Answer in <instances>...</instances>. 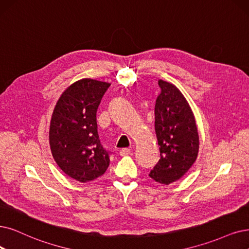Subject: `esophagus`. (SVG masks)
<instances>
[{
    "label": "esophagus",
    "instance_id": "34e87169",
    "mask_svg": "<svg viewBox=\"0 0 249 249\" xmlns=\"http://www.w3.org/2000/svg\"><path fill=\"white\" fill-rule=\"evenodd\" d=\"M131 152H132L131 149H128V148H123L119 150V154H121L122 156H126L128 154H131Z\"/></svg>",
    "mask_w": 249,
    "mask_h": 249
}]
</instances>
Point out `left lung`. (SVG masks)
<instances>
[{
    "mask_svg": "<svg viewBox=\"0 0 249 249\" xmlns=\"http://www.w3.org/2000/svg\"><path fill=\"white\" fill-rule=\"evenodd\" d=\"M161 93L155 104V132L160 159L149 174L159 184L177 182L191 168L199 151V136L192 109L182 92L159 79Z\"/></svg>",
    "mask_w": 249,
    "mask_h": 249,
    "instance_id": "1",
    "label": "left lung"
}]
</instances>
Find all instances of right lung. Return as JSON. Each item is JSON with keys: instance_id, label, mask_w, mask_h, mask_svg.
<instances>
[{"instance_id": "obj_1", "label": "right lung", "mask_w": 249, "mask_h": 249, "mask_svg": "<svg viewBox=\"0 0 249 249\" xmlns=\"http://www.w3.org/2000/svg\"><path fill=\"white\" fill-rule=\"evenodd\" d=\"M109 83L83 78L59 97L50 123L49 143L53 158L64 174L81 183L101 177L109 154L97 131V109Z\"/></svg>"}]
</instances>
